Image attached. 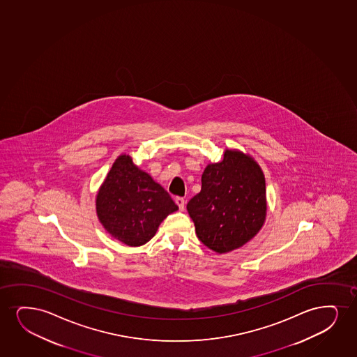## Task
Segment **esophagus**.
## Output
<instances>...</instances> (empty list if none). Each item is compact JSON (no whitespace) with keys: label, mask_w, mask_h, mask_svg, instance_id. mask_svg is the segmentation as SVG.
<instances>
[{"label":"esophagus","mask_w":357,"mask_h":357,"mask_svg":"<svg viewBox=\"0 0 357 357\" xmlns=\"http://www.w3.org/2000/svg\"><path fill=\"white\" fill-rule=\"evenodd\" d=\"M175 203L177 204V206H178V208H180L181 211H183V210H185V199L181 198V197H177V198L175 199Z\"/></svg>","instance_id":"esophagus-1"}]
</instances>
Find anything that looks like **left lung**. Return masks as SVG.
I'll use <instances>...</instances> for the list:
<instances>
[{"label": "left lung", "mask_w": 357, "mask_h": 357, "mask_svg": "<svg viewBox=\"0 0 357 357\" xmlns=\"http://www.w3.org/2000/svg\"><path fill=\"white\" fill-rule=\"evenodd\" d=\"M199 240L217 253L239 248L262 228L266 215V178L248 154L226 149L208 164L202 190L187 204Z\"/></svg>", "instance_id": "1"}]
</instances>
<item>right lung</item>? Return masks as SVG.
Masks as SVG:
<instances>
[{
    "label": "right lung",
    "mask_w": 357,
    "mask_h": 357,
    "mask_svg": "<svg viewBox=\"0 0 357 357\" xmlns=\"http://www.w3.org/2000/svg\"><path fill=\"white\" fill-rule=\"evenodd\" d=\"M178 210L162 185L122 154L113 162L96 195V213L105 229L128 246L153 238L162 220Z\"/></svg>",
    "instance_id": "right-lung-1"
}]
</instances>
